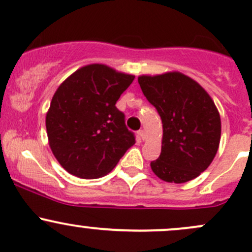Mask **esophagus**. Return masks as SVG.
<instances>
[{"label":"esophagus","mask_w":252,"mask_h":252,"mask_svg":"<svg viewBox=\"0 0 252 252\" xmlns=\"http://www.w3.org/2000/svg\"><path fill=\"white\" fill-rule=\"evenodd\" d=\"M138 136H139V138L142 140H145V138H147V134H145L144 129H139V131H138Z\"/></svg>","instance_id":"obj_1"}]
</instances>
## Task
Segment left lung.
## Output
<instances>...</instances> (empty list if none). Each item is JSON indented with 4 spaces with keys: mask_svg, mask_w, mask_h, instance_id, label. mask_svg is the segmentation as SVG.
<instances>
[{
    "mask_svg": "<svg viewBox=\"0 0 252 252\" xmlns=\"http://www.w3.org/2000/svg\"><path fill=\"white\" fill-rule=\"evenodd\" d=\"M138 83L163 127L161 155L150 163L153 172L167 183L197 178L212 163L220 144V114L212 97L179 72L140 75Z\"/></svg>",
    "mask_w": 252,
    "mask_h": 252,
    "instance_id": "obj_1",
    "label": "left lung"
}]
</instances>
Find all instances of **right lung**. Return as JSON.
<instances>
[{
    "mask_svg": "<svg viewBox=\"0 0 252 252\" xmlns=\"http://www.w3.org/2000/svg\"><path fill=\"white\" fill-rule=\"evenodd\" d=\"M134 75L105 64L84 66L59 86L45 118L54 156L71 174L97 179L108 174L136 143L115 107Z\"/></svg>",
    "mask_w": 252,
    "mask_h": 252,
    "instance_id": "right-lung-1",
    "label": "right lung"
}]
</instances>
